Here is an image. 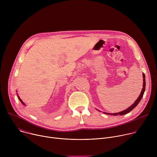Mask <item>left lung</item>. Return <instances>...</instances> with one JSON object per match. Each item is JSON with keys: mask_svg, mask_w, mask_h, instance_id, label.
<instances>
[{"mask_svg": "<svg viewBox=\"0 0 157 157\" xmlns=\"http://www.w3.org/2000/svg\"><path fill=\"white\" fill-rule=\"evenodd\" d=\"M143 88H142V90L141 91V93L140 94V96H139V98H137V99L135 101V102H134L132 105H130L128 109L122 111V112H120V113H104V114H108V115H111V116H117V115H120V116H122V115H124V114H126L127 113H128L129 112H130L132 109H133L134 108H135L137 105L139 103V102L140 101V100L142 99V97H143V95L144 94V92H145V76L144 75V73H143Z\"/></svg>", "mask_w": 157, "mask_h": 157, "instance_id": "left-lung-1", "label": "left lung"}]
</instances>
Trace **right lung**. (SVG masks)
<instances>
[{
  "label": "right lung",
  "mask_w": 157,
  "mask_h": 157,
  "mask_svg": "<svg viewBox=\"0 0 157 157\" xmlns=\"http://www.w3.org/2000/svg\"><path fill=\"white\" fill-rule=\"evenodd\" d=\"M18 99H19V100H20V102H21V104H23V105H25V103H24V102H23V101H21V99H20V98H19V96H18Z\"/></svg>",
  "instance_id": "add662e5"
}]
</instances>
